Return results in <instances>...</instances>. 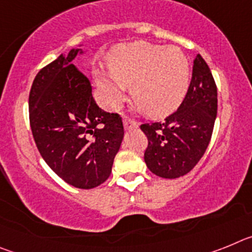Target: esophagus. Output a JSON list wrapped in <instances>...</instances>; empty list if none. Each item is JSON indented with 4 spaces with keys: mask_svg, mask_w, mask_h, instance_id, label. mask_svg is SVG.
Instances as JSON below:
<instances>
[{
    "mask_svg": "<svg viewBox=\"0 0 252 252\" xmlns=\"http://www.w3.org/2000/svg\"><path fill=\"white\" fill-rule=\"evenodd\" d=\"M124 126H125V128H126V130H132V128L139 127V124H137L135 120L130 119V117H125Z\"/></svg>",
    "mask_w": 252,
    "mask_h": 252,
    "instance_id": "1",
    "label": "esophagus"
}]
</instances>
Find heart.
Masks as SVG:
<instances>
[{"instance_id": "b5f03b06", "label": "heart", "mask_w": 252, "mask_h": 252, "mask_svg": "<svg viewBox=\"0 0 252 252\" xmlns=\"http://www.w3.org/2000/svg\"><path fill=\"white\" fill-rule=\"evenodd\" d=\"M112 78L97 75V83L110 106L117 107L130 88L137 106L154 117H164L178 108L189 87L190 66L186 54L175 46L127 44L108 57Z\"/></svg>"}]
</instances>
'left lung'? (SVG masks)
Listing matches in <instances>:
<instances>
[{
    "instance_id": "8db88e82",
    "label": "left lung",
    "mask_w": 252,
    "mask_h": 252,
    "mask_svg": "<svg viewBox=\"0 0 252 252\" xmlns=\"http://www.w3.org/2000/svg\"><path fill=\"white\" fill-rule=\"evenodd\" d=\"M217 116V87L203 58L193 63L183 102L162 122L140 126L148 137L144 160L158 177L174 179L192 170L211 141Z\"/></svg>"
}]
</instances>
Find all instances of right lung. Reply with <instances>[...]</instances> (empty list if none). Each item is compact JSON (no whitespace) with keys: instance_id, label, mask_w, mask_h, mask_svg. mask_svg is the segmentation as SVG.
Masks as SVG:
<instances>
[{"instance_id":"add662e5","label":"right lung","mask_w":252,"mask_h":252,"mask_svg":"<svg viewBox=\"0 0 252 252\" xmlns=\"http://www.w3.org/2000/svg\"><path fill=\"white\" fill-rule=\"evenodd\" d=\"M81 49L60 54L36 74L29 117L40 155L70 186L92 189L108 179L124 139L119 113L101 110L88 78L72 64Z\"/></svg>"}]
</instances>
